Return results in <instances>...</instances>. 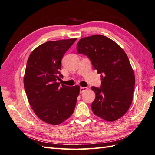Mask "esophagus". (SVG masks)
Listing matches in <instances>:
<instances>
[{
	"instance_id": "esophagus-1",
	"label": "esophagus",
	"mask_w": 155,
	"mask_h": 155,
	"mask_svg": "<svg viewBox=\"0 0 155 155\" xmlns=\"http://www.w3.org/2000/svg\"><path fill=\"white\" fill-rule=\"evenodd\" d=\"M88 90V88H86V87H81L80 88V93H83L84 92V91Z\"/></svg>"
}]
</instances>
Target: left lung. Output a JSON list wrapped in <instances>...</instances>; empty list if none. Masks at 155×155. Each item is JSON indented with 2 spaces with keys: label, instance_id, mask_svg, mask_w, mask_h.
<instances>
[{
  "label": "left lung",
  "instance_id": "8db88e82",
  "mask_svg": "<svg viewBox=\"0 0 155 155\" xmlns=\"http://www.w3.org/2000/svg\"><path fill=\"white\" fill-rule=\"evenodd\" d=\"M77 50L87 55L101 74L100 88L92 87L96 94L92 104L94 114L109 122L118 120L129 109L135 86L134 71L126 54L113 40L100 35L81 38Z\"/></svg>",
  "mask_w": 155,
  "mask_h": 155
}]
</instances>
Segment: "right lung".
Instances as JSON below:
<instances>
[{
  "mask_svg": "<svg viewBox=\"0 0 155 155\" xmlns=\"http://www.w3.org/2000/svg\"><path fill=\"white\" fill-rule=\"evenodd\" d=\"M77 38L48 41L37 47L27 62L23 78L29 104L43 122L58 125L74 112L80 86H60L56 81L63 55Z\"/></svg>",
  "mask_w": 155,
  "mask_h": 155,
  "instance_id": "1",
  "label": "right lung"
}]
</instances>
